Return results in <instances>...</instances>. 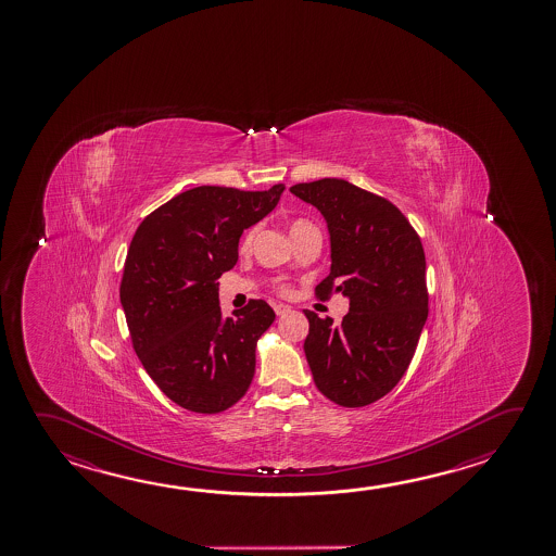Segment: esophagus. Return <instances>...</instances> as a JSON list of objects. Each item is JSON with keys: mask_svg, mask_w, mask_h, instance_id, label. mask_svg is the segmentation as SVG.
Listing matches in <instances>:
<instances>
[{"mask_svg": "<svg viewBox=\"0 0 556 556\" xmlns=\"http://www.w3.org/2000/svg\"><path fill=\"white\" fill-rule=\"evenodd\" d=\"M287 312H291V306H287V304H275V314H277V316H285Z\"/></svg>", "mask_w": 556, "mask_h": 556, "instance_id": "34e87169", "label": "esophagus"}]
</instances>
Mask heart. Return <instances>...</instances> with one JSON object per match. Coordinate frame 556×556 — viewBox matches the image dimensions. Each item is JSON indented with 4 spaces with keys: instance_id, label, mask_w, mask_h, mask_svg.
Segmentation results:
<instances>
[{
    "instance_id": "heart-1",
    "label": "heart",
    "mask_w": 556,
    "mask_h": 556,
    "mask_svg": "<svg viewBox=\"0 0 556 556\" xmlns=\"http://www.w3.org/2000/svg\"><path fill=\"white\" fill-rule=\"evenodd\" d=\"M308 226H314L311 220H306V218H296V220L291 225V235H296L299 230H302V228H308ZM254 235L255 228H248V230H245L244 236H242V240H240L242 250H248V248L252 245V242H254ZM277 291L281 292V294H289V287L281 285Z\"/></svg>"
}]
</instances>
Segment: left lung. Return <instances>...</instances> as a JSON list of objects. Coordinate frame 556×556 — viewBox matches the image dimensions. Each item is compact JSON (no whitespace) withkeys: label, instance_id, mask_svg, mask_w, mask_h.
<instances>
[{"label":"left lung","instance_id":"obj_1","mask_svg":"<svg viewBox=\"0 0 556 556\" xmlns=\"http://www.w3.org/2000/svg\"><path fill=\"white\" fill-rule=\"evenodd\" d=\"M291 193L316 206L330 230L331 271L316 296L350 299L341 324L304 311L314 384L340 406H367L404 377L428 320L424 245L399 206L345 179L296 184Z\"/></svg>","mask_w":556,"mask_h":556}]
</instances>
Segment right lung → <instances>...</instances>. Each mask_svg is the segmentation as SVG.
Here are the masks:
<instances>
[{"instance_id": "1", "label": "right lung", "mask_w": 556, "mask_h": 556, "mask_svg": "<svg viewBox=\"0 0 556 556\" xmlns=\"http://www.w3.org/2000/svg\"><path fill=\"white\" fill-rule=\"evenodd\" d=\"M282 189L193 187L157 206L132 236L118 291L130 340L150 379L181 408L225 412L252 384L255 345L274 308L250 299L225 320L216 281L238 262L242 232L274 211Z\"/></svg>"}]
</instances>
